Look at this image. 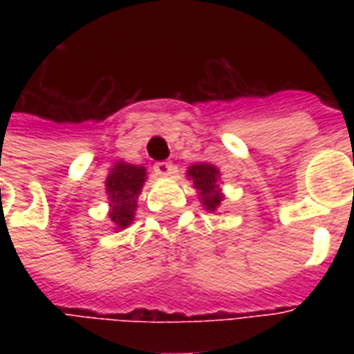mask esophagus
<instances>
[{
	"mask_svg": "<svg viewBox=\"0 0 354 354\" xmlns=\"http://www.w3.org/2000/svg\"><path fill=\"white\" fill-rule=\"evenodd\" d=\"M154 171L160 176H171L172 172H174V165H172L171 161H158L154 165Z\"/></svg>",
	"mask_w": 354,
	"mask_h": 354,
	"instance_id": "esophagus-1",
	"label": "esophagus"
}]
</instances>
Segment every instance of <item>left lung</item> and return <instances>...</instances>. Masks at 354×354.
<instances>
[{
    "instance_id": "8db88e82",
    "label": "left lung",
    "mask_w": 354,
    "mask_h": 354,
    "mask_svg": "<svg viewBox=\"0 0 354 354\" xmlns=\"http://www.w3.org/2000/svg\"><path fill=\"white\" fill-rule=\"evenodd\" d=\"M189 178H193L194 187L202 194V204L209 211H215L222 202V194L216 191V180H218V171L216 167L207 165V163H196L189 167Z\"/></svg>"
}]
</instances>
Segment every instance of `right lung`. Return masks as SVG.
I'll return each instance as SVG.
<instances>
[{
  "mask_svg": "<svg viewBox=\"0 0 354 354\" xmlns=\"http://www.w3.org/2000/svg\"><path fill=\"white\" fill-rule=\"evenodd\" d=\"M143 167L118 163L106 178V193L110 196V218L118 227H127L133 221V211L138 207V194L145 183Z\"/></svg>",
  "mask_w": 354,
  "mask_h": 354,
  "instance_id": "right-lung-1",
  "label": "right lung"
}]
</instances>
